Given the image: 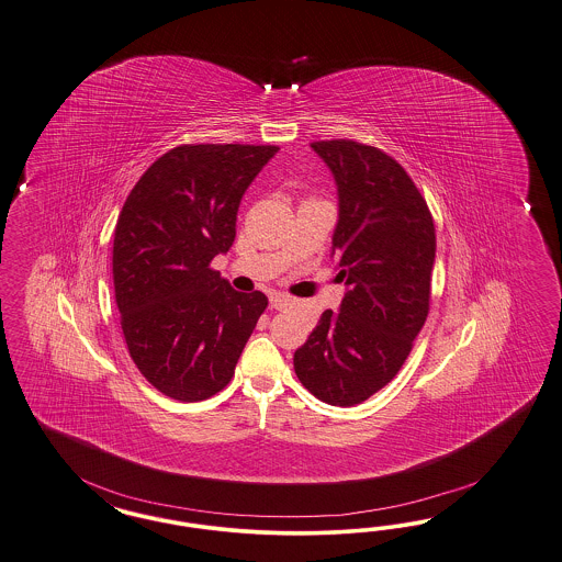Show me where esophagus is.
Returning a JSON list of instances; mask_svg holds the SVG:
<instances>
[{"mask_svg": "<svg viewBox=\"0 0 562 562\" xmlns=\"http://www.w3.org/2000/svg\"><path fill=\"white\" fill-rule=\"evenodd\" d=\"M270 305L273 310L284 311L289 310L292 305L291 296H286V294H280V292H273L270 296Z\"/></svg>", "mask_w": 562, "mask_h": 562, "instance_id": "1", "label": "esophagus"}]
</instances>
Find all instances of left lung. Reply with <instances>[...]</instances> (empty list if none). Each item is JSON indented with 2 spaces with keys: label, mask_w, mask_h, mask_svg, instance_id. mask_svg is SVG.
<instances>
[{
  "label": "left lung",
  "mask_w": 562,
  "mask_h": 562,
  "mask_svg": "<svg viewBox=\"0 0 562 562\" xmlns=\"http://www.w3.org/2000/svg\"><path fill=\"white\" fill-rule=\"evenodd\" d=\"M311 149L338 189L331 257L347 292L294 352V371L319 401L352 407L398 373L426 324L436 231L426 199L390 155L345 138Z\"/></svg>",
  "instance_id": "8db88e82"
}]
</instances>
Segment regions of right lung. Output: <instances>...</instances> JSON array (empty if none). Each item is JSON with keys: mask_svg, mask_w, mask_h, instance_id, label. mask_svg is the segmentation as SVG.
<instances>
[{"mask_svg": "<svg viewBox=\"0 0 562 562\" xmlns=\"http://www.w3.org/2000/svg\"><path fill=\"white\" fill-rule=\"evenodd\" d=\"M273 145H180L140 176L117 215L114 291L126 347L161 394L194 403L231 382L263 292H238L212 270Z\"/></svg>", "mask_w": 562, "mask_h": 562, "instance_id": "add662e5", "label": "right lung"}]
</instances>
